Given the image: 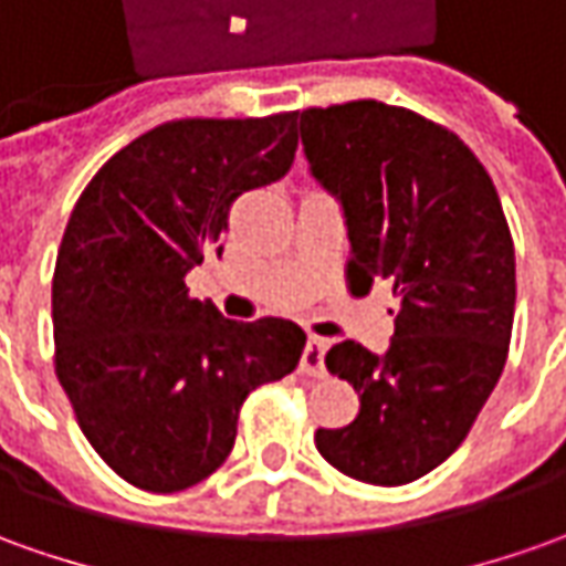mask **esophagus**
<instances>
[{
    "mask_svg": "<svg viewBox=\"0 0 566 566\" xmlns=\"http://www.w3.org/2000/svg\"><path fill=\"white\" fill-rule=\"evenodd\" d=\"M325 340L318 337H310L306 347H303V356H300V371L310 375V378H318L325 371Z\"/></svg>",
    "mask_w": 566,
    "mask_h": 566,
    "instance_id": "obj_1",
    "label": "esophagus"
}]
</instances>
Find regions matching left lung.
<instances>
[{"instance_id":"obj_1","label":"left lung","mask_w":566,"mask_h":566,"mask_svg":"<svg viewBox=\"0 0 566 566\" xmlns=\"http://www.w3.org/2000/svg\"><path fill=\"white\" fill-rule=\"evenodd\" d=\"M310 170L340 201L347 279H387L399 297L384 356L334 344L328 371L359 415L315 430L340 474L402 486L443 464L505 368L514 325V241L490 172L440 123L384 102L297 111Z\"/></svg>"}]
</instances>
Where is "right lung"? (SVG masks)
<instances>
[{
	"label": "right lung",
	"instance_id": "right-lung-1",
	"mask_svg": "<svg viewBox=\"0 0 566 566\" xmlns=\"http://www.w3.org/2000/svg\"><path fill=\"white\" fill-rule=\"evenodd\" d=\"M294 151V111L172 120L114 154L73 207L52 279L55 375L92 449L138 490L213 474L248 394L297 368L294 322H234L186 287L222 253L232 203L282 179Z\"/></svg>",
	"mask_w": 566,
	"mask_h": 566
}]
</instances>
